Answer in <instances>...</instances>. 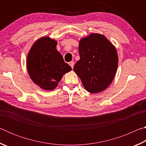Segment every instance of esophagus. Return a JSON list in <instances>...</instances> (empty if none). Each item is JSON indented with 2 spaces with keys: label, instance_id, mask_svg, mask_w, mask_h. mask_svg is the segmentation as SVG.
Listing matches in <instances>:
<instances>
[{
  "label": "esophagus",
  "instance_id": "esophagus-1",
  "mask_svg": "<svg viewBox=\"0 0 146 146\" xmlns=\"http://www.w3.org/2000/svg\"><path fill=\"white\" fill-rule=\"evenodd\" d=\"M70 64V66H71V68H73V66H74V64H75V63H74V62H70V64Z\"/></svg>",
  "mask_w": 146,
  "mask_h": 146
}]
</instances>
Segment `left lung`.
Returning a JSON list of instances; mask_svg holds the SVG:
<instances>
[{"mask_svg":"<svg viewBox=\"0 0 146 146\" xmlns=\"http://www.w3.org/2000/svg\"><path fill=\"white\" fill-rule=\"evenodd\" d=\"M78 51L80 60L74 66V71L86 91L102 92L117 72L118 56L115 46L104 35L92 33L80 38Z\"/></svg>","mask_w":146,"mask_h":146,"instance_id":"obj_1","label":"left lung"}]
</instances>
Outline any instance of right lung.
<instances>
[{
	"label": "right lung",
	"mask_w": 146,
	"mask_h": 146,
	"mask_svg": "<svg viewBox=\"0 0 146 146\" xmlns=\"http://www.w3.org/2000/svg\"><path fill=\"white\" fill-rule=\"evenodd\" d=\"M57 40L44 36L35 42L29 49L26 68L32 81L41 89H55L63 75L71 71L56 49Z\"/></svg>",
	"instance_id": "obj_1"
}]
</instances>
